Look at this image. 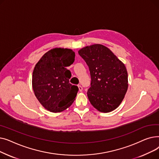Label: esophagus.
Listing matches in <instances>:
<instances>
[{
	"mask_svg": "<svg viewBox=\"0 0 159 159\" xmlns=\"http://www.w3.org/2000/svg\"><path fill=\"white\" fill-rule=\"evenodd\" d=\"M78 87H79V89L80 91H82L83 90V88L80 85H78Z\"/></svg>",
	"mask_w": 159,
	"mask_h": 159,
	"instance_id": "34e87169",
	"label": "esophagus"
}]
</instances>
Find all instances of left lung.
<instances>
[{"label":"left lung","mask_w":159,"mask_h":159,"mask_svg":"<svg viewBox=\"0 0 159 159\" xmlns=\"http://www.w3.org/2000/svg\"><path fill=\"white\" fill-rule=\"evenodd\" d=\"M79 54L89 67L91 80L87 94L90 103L101 112L114 110L128 89V73L124 64L101 44L83 48Z\"/></svg>","instance_id":"1"}]
</instances>
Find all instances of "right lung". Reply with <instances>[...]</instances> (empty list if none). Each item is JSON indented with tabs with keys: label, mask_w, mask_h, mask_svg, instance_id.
I'll return each instance as SVG.
<instances>
[{
	"label": "right lung",
	"mask_w": 159,
	"mask_h": 159,
	"mask_svg": "<svg viewBox=\"0 0 159 159\" xmlns=\"http://www.w3.org/2000/svg\"><path fill=\"white\" fill-rule=\"evenodd\" d=\"M75 56L70 49H52L42 57L33 70V91L40 103L50 111H64L75 100L79 88L70 84L71 73L66 69L73 63Z\"/></svg>",
	"instance_id": "obj_1"
}]
</instances>
